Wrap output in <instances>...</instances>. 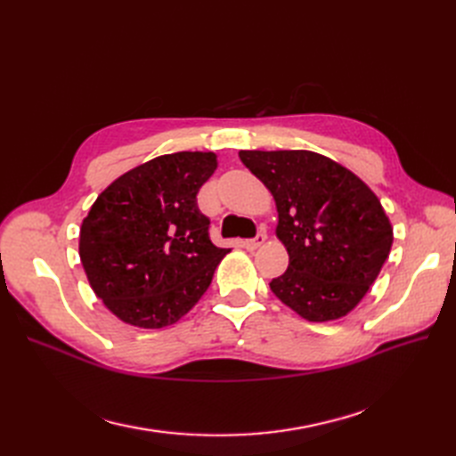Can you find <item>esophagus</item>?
<instances>
[{"mask_svg": "<svg viewBox=\"0 0 456 456\" xmlns=\"http://www.w3.org/2000/svg\"><path fill=\"white\" fill-rule=\"evenodd\" d=\"M265 241H266V232L260 230L253 240H245V241H243V247H245V249H249V251H255L256 247H260Z\"/></svg>", "mask_w": 456, "mask_h": 456, "instance_id": "34e87169", "label": "esophagus"}]
</instances>
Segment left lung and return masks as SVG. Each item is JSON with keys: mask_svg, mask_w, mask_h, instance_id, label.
Wrapping results in <instances>:
<instances>
[{"mask_svg": "<svg viewBox=\"0 0 456 456\" xmlns=\"http://www.w3.org/2000/svg\"><path fill=\"white\" fill-rule=\"evenodd\" d=\"M240 158L273 196L275 236L289 253L270 289L308 322L350 314L375 283L394 228L360 176L310 150H241Z\"/></svg>", "mask_w": 456, "mask_h": 456, "instance_id": "left-lung-1", "label": "left lung"}]
</instances>
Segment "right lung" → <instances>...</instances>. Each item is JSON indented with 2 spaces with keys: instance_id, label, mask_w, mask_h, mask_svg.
I'll use <instances>...</instances> for the list:
<instances>
[{
  "instance_id": "right-lung-1",
  "label": "right lung",
  "mask_w": 456,
  "mask_h": 456,
  "mask_svg": "<svg viewBox=\"0 0 456 456\" xmlns=\"http://www.w3.org/2000/svg\"><path fill=\"white\" fill-rule=\"evenodd\" d=\"M213 151H176L118 176L84 218L79 258L89 285L123 323L161 329L198 305L230 249L209 240L198 191Z\"/></svg>"
}]
</instances>
